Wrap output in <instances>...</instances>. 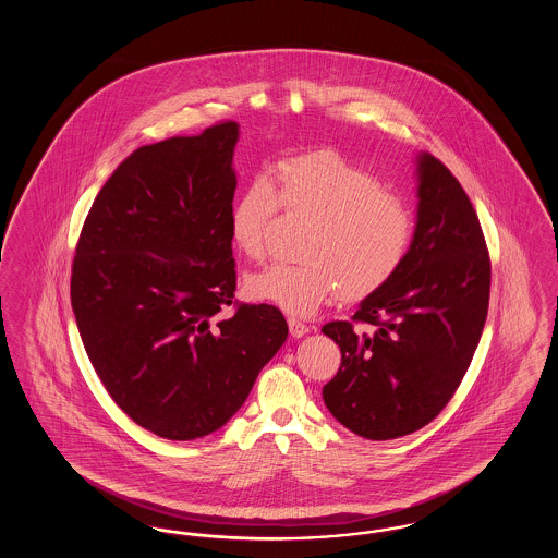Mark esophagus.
Instances as JSON below:
<instances>
[{
    "instance_id": "obj_1",
    "label": "esophagus",
    "mask_w": 558,
    "mask_h": 558,
    "mask_svg": "<svg viewBox=\"0 0 558 558\" xmlns=\"http://www.w3.org/2000/svg\"><path fill=\"white\" fill-rule=\"evenodd\" d=\"M289 330H291V335L294 339H301V337H305V335L310 332V326L303 324L301 319L289 318Z\"/></svg>"
}]
</instances>
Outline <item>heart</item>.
<instances>
[{
	"mask_svg": "<svg viewBox=\"0 0 558 558\" xmlns=\"http://www.w3.org/2000/svg\"><path fill=\"white\" fill-rule=\"evenodd\" d=\"M280 207L310 217L299 248L303 259L248 276L244 291L292 316H310L337 294L343 301L371 296L408 255L414 228L408 205L335 150L280 160L271 180L257 175L242 187L230 234L248 259H266Z\"/></svg>",
	"mask_w": 558,
	"mask_h": 558,
	"instance_id": "heart-1",
	"label": "heart"
}]
</instances>
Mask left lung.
<instances>
[{
  "label": "left lung",
  "instance_id": "1",
  "mask_svg": "<svg viewBox=\"0 0 558 558\" xmlns=\"http://www.w3.org/2000/svg\"><path fill=\"white\" fill-rule=\"evenodd\" d=\"M489 284L477 213L450 169L421 153L416 230L398 274L360 303L351 322L322 326L341 347V368L322 389L330 414L372 441L428 425L471 366Z\"/></svg>",
  "mask_w": 558,
  "mask_h": 558
}]
</instances>
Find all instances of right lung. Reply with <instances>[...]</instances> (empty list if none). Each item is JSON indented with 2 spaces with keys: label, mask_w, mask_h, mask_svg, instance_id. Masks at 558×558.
Instances as JSON below:
<instances>
[{
  "label": "right lung",
  "mask_w": 558,
  "mask_h": 558,
  "mask_svg": "<svg viewBox=\"0 0 558 558\" xmlns=\"http://www.w3.org/2000/svg\"><path fill=\"white\" fill-rule=\"evenodd\" d=\"M236 142L239 123L221 121L137 148L98 192L75 248L87 357L133 423L171 441L226 425L289 335L278 307L234 301Z\"/></svg>",
  "instance_id": "add662e5"
}]
</instances>
